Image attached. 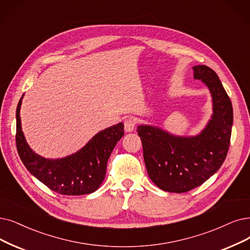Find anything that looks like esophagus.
<instances>
[{
  "instance_id": "esophagus-1",
  "label": "esophagus",
  "mask_w": 250,
  "mask_h": 250,
  "mask_svg": "<svg viewBox=\"0 0 250 250\" xmlns=\"http://www.w3.org/2000/svg\"><path fill=\"white\" fill-rule=\"evenodd\" d=\"M136 125V119L132 116L128 117L127 119H125L124 121V129L126 132H131L134 130V127Z\"/></svg>"
}]
</instances>
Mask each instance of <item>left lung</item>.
Masks as SVG:
<instances>
[{
  "instance_id": "left-lung-1",
  "label": "left lung",
  "mask_w": 250,
  "mask_h": 250,
  "mask_svg": "<svg viewBox=\"0 0 250 250\" xmlns=\"http://www.w3.org/2000/svg\"><path fill=\"white\" fill-rule=\"evenodd\" d=\"M193 71L212 96L213 114L204 130L186 137L149 125L137 127L149 178L170 193H186L205 183L223 165L231 142L233 106L221 80L206 65L193 66Z\"/></svg>"
}]
</instances>
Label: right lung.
Returning <instances> with one entry per match:
<instances>
[{
  "label": "right lung",
  "instance_id": "add662e5",
  "mask_svg": "<svg viewBox=\"0 0 250 250\" xmlns=\"http://www.w3.org/2000/svg\"><path fill=\"white\" fill-rule=\"evenodd\" d=\"M16 108V146L27 170L50 189L68 196L95 192L104 182L107 160L116 144L124 135V124L119 123L98 132L77 153L62 159H46L28 146L21 130V105Z\"/></svg>",
  "mask_w": 250,
  "mask_h": 250
}]
</instances>
